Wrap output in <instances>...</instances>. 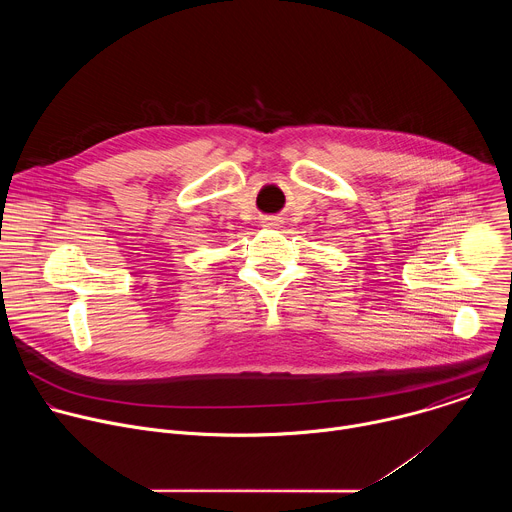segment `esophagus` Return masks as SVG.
<instances>
[{
  "instance_id": "34e87169",
  "label": "esophagus",
  "mask_w": 512,
  "mask_h": 512,
  "mask_svg": "<svg viewBox=\"0 0 512 512\" xmlns=\"http://www.w3.org/2000/svg\"><path fill=\"white\" fill-rule=\"evenodd\" d=\"M281 225V221L277 216H267V218H263V227H267V229H277Z\"/></svg>"
}]
</instances>
